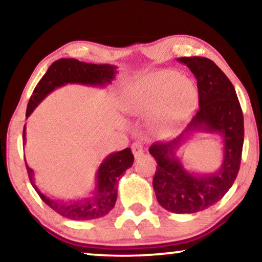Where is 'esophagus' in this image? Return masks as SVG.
<instances>
[{"mask_svg":"<svg viewBox=\"0 0 262 262\" xmlns=\"http://www.w3.org/2000/svg\"><path fill=\"white\" fill-rule=\"evenodd\" d=\"M133 154H134V158L138 159L140 156L143 155V144L141 142H134L132 146Z\"/></svg>","mask_w":262,"mask_h":262,"instance_id":"34e87169","label":"esophagus"}]
</instances>
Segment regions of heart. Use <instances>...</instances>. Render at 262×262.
<instances>
[{
  "instance_id": "b5f03b06",
  "label": "heart",
  "mask_w": 262,
  "mask_h": 262,
  "mask_svg": "<svg viewBox=\"0 0 262 262\" xmlns=\"http://www.w3.org/2000/svg\"><path fill=\"white\" fill-rule=\"evenodd\" d=\"M198 103L196 84L173 69L150 73L132 84L124 97V107L130 114H153L154 129L163 136L180 130L192 118Z\"/></svg>"
}]
</instances>
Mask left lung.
<instances>
[{"label":"left lung","mask_w":262,"mask_h":262,"mask_svg":"<svg viewBox=\"0 0 262 262\" xmlns=\"http://www.w3.org/2000/svg\"><path fill=\"white\" fill-rule=\"evenodd\" d=\"M178 61L198 81L199 111L177 139L151 144L149 153L158 162L153 187L159 204L171 213L190 214L220 201L235 181L244 146V115L232 82L212 60L192 56ZM195 132L217 134L223 140L224 160L214 173L190 172L176 155Z\"/></svg>","instance_id":"8db88e82"}]
</instances>
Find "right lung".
Instances as JSON below:
<instances>
[{"instance_id":"add662e5","label":"right lung","mask_w":262,"mask_h":262,"mask_svg":"<svg viewBox=\"0 0 262 262\" xmlns=\"http://www.w3.org/2000/svg\"><path fill=\"white\" fill-rule=\"evenodd\" d=\"M116 74V67L111 64H94L81 62L75 58H60L47 70L43 77L35 87L27 107L26 118H29L34 109L56 88L67 83H79L92 87H106L112 83ZM23 144H26V124L23 127ZM134 162L130 148L109 154L101 163L96 173L95 188L91 195L76 200H57L45 194L35 185V173L27 165V171L31 186L40 195L42 201L60 215L70 220H94L111 212L118 198V183Z\"/></svg>"}]
</instances>
